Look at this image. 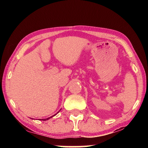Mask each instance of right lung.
<instances>
[{
	"label": "right lung",
	"instance_id": "1",
	"mask_svg": "<svg viewBox=\"0 0 148 148\" xmlns=\"http://www.w3.org/2000/svg\"><path fill=\"white\" fill-rule=\"evenodd\" d=\"M58 112H57V113H58ZM56 114H55V115H53V116H51V117H48V118H46V119H40V120H42V121H46V120H48L49 119L51 118V117H53V116H56Z\"/></svg>",
	"mask_w": 148,
	"mask_h": 148
}]
</instances>
